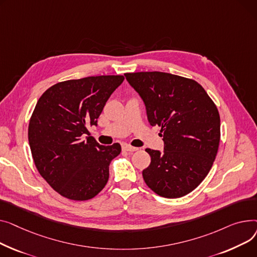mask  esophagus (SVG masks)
<instances>
[{"label": "esophagus", "instance_id": "obj_1", "mask_svg": "<svg viewBox=\"0 0 257 257\" xmlns=\"http://www.w3.org/2000/svg\"><path fill=\"white\" fill-rule=\"evenodd\" d=\"M123 149L124 150H126V152H131V153H133V152H136V150H138V148L137 147H134V146H131V145H128V144H123Z\"/></svg>", "mask_w": 257, "mask_h": 257}]
</instances>
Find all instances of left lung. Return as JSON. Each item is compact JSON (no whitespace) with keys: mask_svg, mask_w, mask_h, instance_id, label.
<instances>
[{"mask_svg":"<svg viewBox=\"0 0 257 257\" xmlns=\"http://www.w3.org/2000/svg\"><path fill=\"white\" fill-rule=\"evenodd\" d=\"M124 75L143 100L150 125L162 126L163 152L146 148L152 162L142 172L145 183L162 197H183L200 185L217 156L218 109L194 80L160 71Z\"/></svg>","mask_w":257,"mask_h":257,"instance_id":"left-lung-1","label":"left lung"}]
</instances>
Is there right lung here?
I'll return each mask as SVG.
<instances>
[{"mask_svg":"<svg viewBox=\"0 0 257 257\" xmlns=\"http://www.w3.org/2000/svg\"><path fill=\"white\" fill-rule=\"evenodd\" d=\"M122 75H98L58 83L38 99L28 138L36 168L60 195L88 200L108 183L109 165L121 146H103L89 137ZM86 137L84 139L83 136Z\"/></svg>","mask_w":257,"mask_h":257,"instance_id":"obj_1","label":"right lung"}]
</instances>
